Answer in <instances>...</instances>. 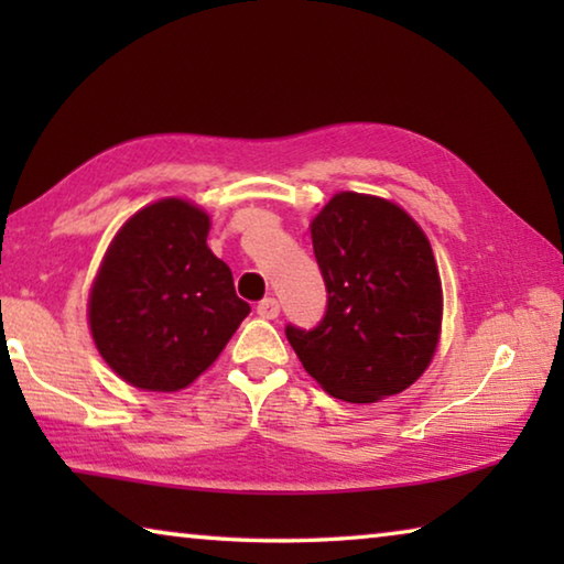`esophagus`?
I'll return each mask as SVG.
<instances>
[{"instance_id":"1","label":"esophagus","mask_w":564,"mask_h":564,"mask_svg":"<svg viewBox=\"0 0 564 564\" xmlns=\"http://www.w3.org/2000/svg\"><path fill=\"white\" fill-rule=\"evenodd\" d=\"M256 313H259L261 318H279L281 305L275 299H263L259 305H256Z\"/></svg>"}]
</instances>
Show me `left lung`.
Listing matches in <instances>:
<instances>
[{"instance_id":"left-lung-1","label":"left lung","mask_w":564,"mask_h":564,"mask_svg":"<svg viewBox=\"0 0 564 564\" xmlns=\"http://www.w3.org/2000/svg\"><path fill=\"white\" fill-rule=\"evenodd\" d=\"M328 303L316 328L285 338L311 378L348 403L413 386L431 362L443 318L433 248L403 208L343 191L311 224Z\"/></svg>"}]
</instances>
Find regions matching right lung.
Masks as SVG:
<instances>
[{
    "label": "right lung",
    "instance_id": "add662e5",
    "mask_svg": "<svg viewBox=\"0 0 564 564\" xmlns=\"http://www.w3.org/2000/svg\"><path fill=\"white\" fill-rule=\"evenodd\" d=\"M206 236L202 208L164 198L133 214L111 241L89 295V326L127 383L186 388L251 313Z\"/></svg>",
    "mask_w": 564,
    "mask_h": 564
}]
</instances>
